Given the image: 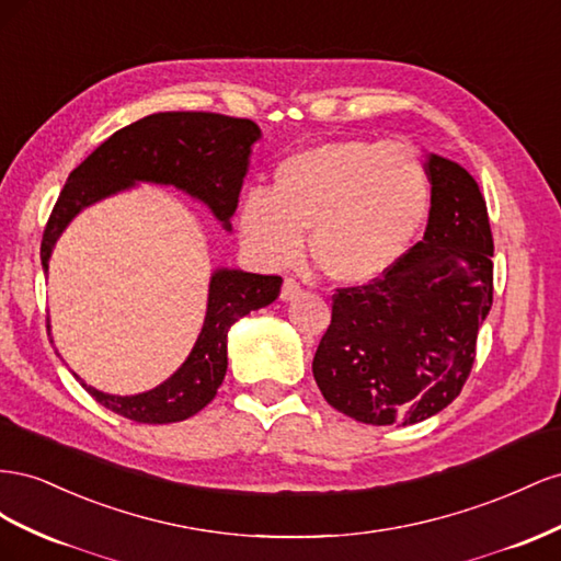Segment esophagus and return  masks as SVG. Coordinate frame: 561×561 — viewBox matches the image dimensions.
<instances>
[{
	"label": "esophagus",
	"mask_w": 561,
	"mask_h": 561,
	"mask_svg": "<svg viewBox=\"0 0 561 561\" xmlns=\"http://www.w3.org/2000/svg\"><path fill=\"white\" fill-rule=\"evenodd\" d=\"M300 296V284L296 279H284L282 284V300H294Z\"/></svg>",
	"instance_id": "34e87169"
}]
</instances>
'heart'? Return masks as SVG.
<instances>
[{
  "mask_svg": "<svg viewBox=\"0 0 561 561\" xmlns=\"http://www.w3.org/2000/svg\"><path fill=\"white\" fill-rule=\"evenodd\" d=\"M432 199L430 171L407 142L345 138L286 157L275 187L239 204V237L270 270L294 265L312 230V255L343 284L380 279L419 239Z\"/></svg>",
  "mask_w": 561,
  "mask_h": 561,
  "instance_id": "b5f03b06",
  "label": "heart"
}]
</instances>
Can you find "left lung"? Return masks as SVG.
Returning <instances> with one entry per match:
<instances>
[{
  "label": "left lung",
  "mask_w": 561,
  "mask_h": 561,
  "mask_svg": "<svg viewBox=\"0 0 561 561\" xmlns=\"http://www.w3.org/2000/svg\"><path fill=\"white\" fill-rule=\"evenodd\" d=\"M427 228L388 275L339 289L312 374L359 423L413 425L449 407L474 362L493 302V237L477 181L427 154Z\"/></svg>",
  "instance_id": "left-lung-1"
}]
</instances>
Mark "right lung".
<instances>
[{
	"label": "right lung",
	"mask_w": 561,
	"mask_h": 561,
	"mask_svg": "<svg viewBox=\"0 0 561 561\" xmlns=\"http://www.w3.org/2000/svg\"><path fill=\"white\" fill-rule=\"evenodd\" d=\"M259 124L214 112H157L142 117L101 142L70 175L46 222L42 237V267L58 237L87 206L136 183L173 185L209 206L226 230L239 202ZM282 277L253 275L244 270L218 267L209 282L204 327L181 369L157 388L140 394H107L75 374L82 388L124 419L136 423H179L202 411L216 397L228 371V331L239 317L270 306L279 296Z\"/></svg>",
	"instance_id": "obj_1"
}]
</instances>
